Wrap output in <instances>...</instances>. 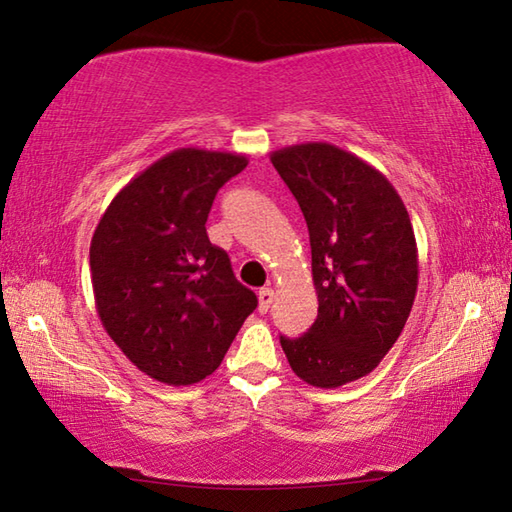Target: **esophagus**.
<instances>
[{
  "label": "esophagus",
  "instance_id": "34e87169",
  "mask_svg": "<svg viewBox=\"0 0 512 512\" xmlns=\"http://www.w3.org/2000/svg\"><path fill=\"white\" fill-rule=\"evenodd\" d=\"M257 298H259V311H262V314H266V311L271 309V305H273V298H275V293H273V289L264 287V289H259Z\"/></svg>",
  "mask_w": 512,
  "mask_h": 512
}]
</instances>
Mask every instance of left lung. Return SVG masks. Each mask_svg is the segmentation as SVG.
I'll return each mask as SVG.
<instances>
[{"label": "left lung", "mask_w": 512, "mask_h": 512, "mask_svg": "<svg viewBox=\"0 0 512 512\" xmlns=\"http://www.w3.org/2000/svg\"><path fill=\"white\" fill-rule=\"evenodd\" d=\"M273 167L305 214L318 316L280 336L296 375L339 388L379 366L402 334L418 291V246L384 173L327 142L284 146Z\"/></svg>", "instance_id": "8db88e82"}]
</instances>
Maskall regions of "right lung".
Masks as SVG:
<instances>
[{
    "label": "right lung",
    "instance_id": "1",
    "mask_svg": "<svg viewBox=\"0 0 512 512\" xmlns=\"http://www.w3.org/2000/svg\"><path fill=\"white\" fill-rule=\"evenodd\" d=\"M246 164V155L228 151H171L112 198L92 235L103 329L162 384L189 386L212 375L257 307L205 230L216 192Z\"/></svg>",
    "mask_w": 512,
    "mask_h": 512
}]
</instances>
